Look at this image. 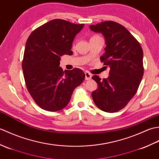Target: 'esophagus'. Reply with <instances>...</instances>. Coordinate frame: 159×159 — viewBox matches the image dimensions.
I'll use <instances>...</instances> for the list:
<instances>
[{
	"mask_svg": "<svg viewBox=\"0 0 159 159\" xmlns=\"http://www.w3.org/2000/svg\"><path fill=\"white\" fill-rule=\"evenodd\" d=\"M85 80H90L92 79V74L89 73L88 72H85Z\"/></svg>",
	"mask_w": 159,
	"mask_h": 159,
	"instance_id": "1",
	"label": "esophagus"
}]
</instances>
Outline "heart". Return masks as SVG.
Returning <instances> with one entry per match:
<instances>
[{
    "label": "heart",
    "instance_id": "1",
    "mask_svg": "<svg viewBox=\"0 0 159 159\" xmlns=\"http://www.w3.org/2000/svg\"><path fill=\"white\" fill-rule=\"evenodd\" d=\"M96 37H98V35H94L92 37V38H96Z\"/></svg>",
    "mask_w": 159,
    "mask_h": 159
}]
</instances>
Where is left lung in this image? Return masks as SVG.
<instances>
[{
    "instance_id": "obj_1",
    "label": "left lung",
    "mask_w": 159,
    "mask_h": 159,
    "mask_svg": "<svg viewBox=\"0 0 159 159\" xmlns=\"http://www.w3.org/2000/svg\"><path fill=\"white\" fill-rule=\"evenodd\" d=\"M90 29L104 36L107 46L101 62L109 66V76H92L98 88L92 93L96 105L103 111L122 109L135 95L143 75V50L136 38L119 23L104 21Z\"/></svg>"
}]
</instances>
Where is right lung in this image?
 Listing matches in <instances>:
<instances>
[{"label": "right lung", "instance_id": "add662e5", "mask_svg": "<svg viewBox=\"0 0 159 159\" xmlns=\"http://www.w3.org/2000/svg\"><path fill=\"white\" fill-rule=\"evenodd\" d=\"M83 26L84 24L52 20L35 29L26 41L24 77L30 95L43 109L57 111L65 108L74 89L85 79L82 70L63 71L59 67L61 57L72 55L74 39Z\"/></svg>", "mask_w": 159, "mask_h": 159}]
</instances>
